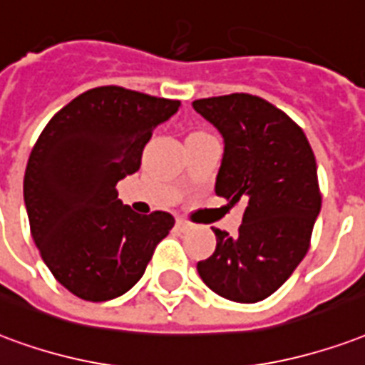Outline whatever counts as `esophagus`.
<instances>
[{
    "instance_id": "obj_1",
    "label": "esophagus",
    "mask_w": 365,
    "mask_h": 365,
    "mask_svg": "<svg viewBox=\"0 0 365 365\" xmlns=\"http://www.w3.org/2000/svg\"><path fill=\"white\" fill-rule=\"evenodd\" d=\"M178 228H180V230H191V228H193V226H195V224L191 222V220H187V218H178Z\"/></svg>"
}]
</instances>
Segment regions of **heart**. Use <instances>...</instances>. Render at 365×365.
Instances as JSON below:
<instances>
[{"label":"heart","instance_id":"1","mask_svg":"<svg viewBox=\"0 0 365 365\" xmlns=\"http://www.w3.org/2000/svg\"><path fill=\"white\" fill-rule=\"evenodd\" d=\"M195 133H203V131H195Z\"/></svg>","mask_w":365,"mask_h":365}]
</instances>
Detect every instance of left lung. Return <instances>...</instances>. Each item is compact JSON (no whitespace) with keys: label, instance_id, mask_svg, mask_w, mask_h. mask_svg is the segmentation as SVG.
<instances>
[{"label":"left lung","instance_id":"left-lung-1","mask_svg":"<svg viewBox=\"0 0 365 365\" xmlns=\"http://www.w3.org/2000/svg\"><path fill=\"white\" fill-rule=\"evenodd\" d=\"M193 108L224 137L217 195L244 205L236 236L212 228L217 250L197 271L218 296L255 304L277 292L309 250L321 210L315 155L298 123L259 96H212Z\"/></svg>","mask_w":365,"mask_h":365}]
</instances>
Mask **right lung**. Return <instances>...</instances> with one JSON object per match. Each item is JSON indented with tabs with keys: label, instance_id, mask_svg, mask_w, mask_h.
Wrapping results in <instances>:
<instances>
[{
	"label": "right lung",
	"instance_id": "obj_1",
	"mask_svg": "<svg viewBox=\"0 0 365 365\" xmlns=\"http://www.w3.org/2000/svg\"><path fill=\"white\" fill-rule=\"evenodd\" d=\"M180 100L96 86L48 121L24 172V205L40 255L59 284L106 302L137 284L174 226L164 210L137 215L115 183L141 168L143 148Z\"/></svg>",
	"mask_w": 365,
	"mask_h": 365
}]
</instances>
